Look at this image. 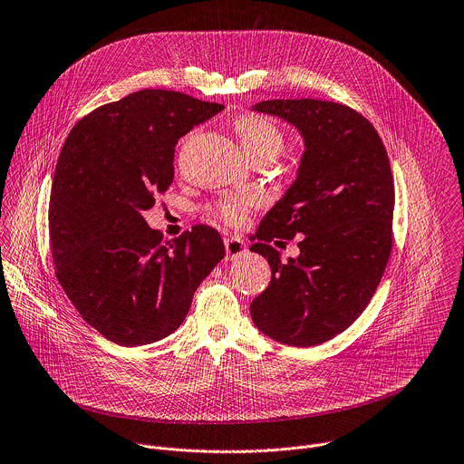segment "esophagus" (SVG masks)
Instances as JSON below:
<instances>
[{"mask_svg":"<svg viewBox=\"0 0 464 464\" xmlns=\"http://www.w3.org/2000/svg\"><path fill=\"white\" fill-rule=\"evenodd\" d=\"M224 246H226V255L227 260H235L238 256H242L246 253V244L242 238L238 237H227L224 238Z\"/></svg>","mask_w":464,"mask_h":464,"instance_id":"34e87169","label":"esophagus"}]
</instances>
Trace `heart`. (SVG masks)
Here are the masks:
<instances>
[{
  "instance_id": "1",
  "label": "heart",
  "mask_w": 464,
  "mask_h": 464,
  "mask_svg": "<svg viewBox=\"0 0 464 464\" xmlns=\"http://www.w3.org/2000/svg\"><path fill=\"white\" fill-rule=\"evenodd\" d=\"M235 130L240 139V146L247 157L256 153H271L278 157L284 148V135L280 128L256 113H244L235 121ZM255 197H226L215 202L209 211L229 226H244L249 213L256 208Z\"/></svg>"
}]
</instances>
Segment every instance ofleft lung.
<instances>
[{"instance_id": "1", "label": "left lung", "mask_w": 464, "mask_h": 464, "mask_svg": "<svg viewBox=\"0 0 464 464\" xmlns=\"http://www.w3.org/2000/svg\"><path fill=\"white\" fill-rule=\"evenodd\" d=\"M255 111L280 117L304 139L295 182L262 218L251 251L271 266L251 304L253 324L275 342L311 347L365 311L392 249L394 180L374 126L353 108L318 99H271ZM302 236L298 259L268 242Z\"/></svg>"}]
</instances>
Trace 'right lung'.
<instances>
[{
    "mask_svg": "<svg viewBox=\"0 0 464 464\" xmlns=\"http://www.w3.org/2000/svg\"><path fill=\"white\" fill-rule=\"evenodd\" d=\"M224 104L140 90L82 117L61 150L48 206L55 276L82 320L110 342H159L184 322L224 258L209 226L164 240L142 213L173 182L175 146Z\"/></svg>",
    "mask_w": 464,
    "mask_h": 464,
    "instance_id": "obj_1",
    "label": "right lung"
}]
</instances>
